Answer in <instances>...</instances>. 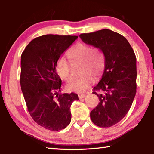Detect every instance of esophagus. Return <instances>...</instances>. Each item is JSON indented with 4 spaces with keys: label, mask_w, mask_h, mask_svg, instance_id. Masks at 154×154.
<instances>
[{
    "label": "esophagus",
    "mask_w": 154,
    "mask_h": 154,
    "mask_svg": "<svg viewBox=\"0 0 154 154\" xmlns=\"http://www.w3.org/2000/svg\"><path fill=\"white\" fill-rule=\"evenodd\" d=\"M85 96V94H78V97H79V99H82L83 98H84Z\"/></svg>",
    "instance_id": "34e87169"
}]
</instances>
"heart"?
<instances>
[{"instance_id":"heart-1","label":"heart","mask_w":154,"mask_h":154,"mask_svg":"<svg viewBox=\"0 0 154 154\" xmlns=\"http://www.w3.org/2000/svg\"><path fill=\"white\" fill-rule=\"evenodd\" d=\"M72 64H80L79 74L82 76L68 83L66 88L69 92L82 93L92 84L94 77L98 79L105 70V62L103 54L98 49H92L87 44L78 43L68 52ZM56 71L62 79L69 82L72 77V64L64 56L58 59Z\"/></svg>"}]
</instances>
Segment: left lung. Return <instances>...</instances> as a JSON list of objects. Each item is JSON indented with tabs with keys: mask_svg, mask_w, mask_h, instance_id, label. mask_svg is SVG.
Instances as JSON below:
<instances>
[{
	"mask_svg": "<svg viewBox=\"0 0 154 154\" xmlns=\"http://www.w3.org/2000/svg\"><path fill=\"white\" fill-rule=\"evenodd\" d=\"M79 37L105 57L102 78L93 92L100 102L91 111L90 118L99 127H111L124 118L136 95V56L126 38L111 30L83 33Z\"/></svg>",
	"mask_w": 154,
	"mask_h": 154,
	"instance_id": "8db88e82",
	"label": "left lung"
}]
</instances>
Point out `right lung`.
Returning a JSON list of instances; mask_svg holds the SVG:
<instances>
[{
  "instance_id": "obj_1",
  "label": "right lung",
  "mask_w": 154,
  "mask_h": 154,
  "mask_svg": "<svg viewBox=\"0 0 154 154\" xmlns=\"http://www.w3.org/2000/svg\"><path fill=\"white\" fill-rule=\"evenodd\" d=\"M77 36L46 35L34 38L21 56L20 85L28 112L36 124L51 131L71 121V106L78 100L72 92L62 94L56 66L60 57Z\"/></svg>"
}]
</instances>
